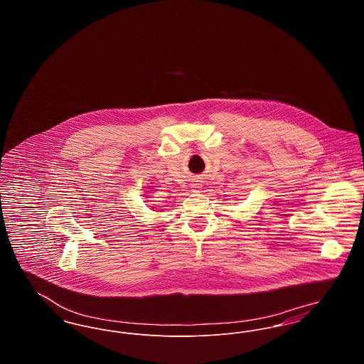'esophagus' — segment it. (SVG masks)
<instances>
[{"mask_svg":"<svg viewBox=\"0 0 364 364\" xmlns=\"http://www.w3.org/2000/svg\"><path fill=\"white\" fill-rule=\"evenodd\" d=\"M191 188H192V190L195 191V192H196V191L199 190V188H200V187H199V186H198V184H192V187H191Z\"/></svg>","mask_w":364,"mask_h":364,"instance_id":"obj_1","label":"esophagus"}]
</instances>
